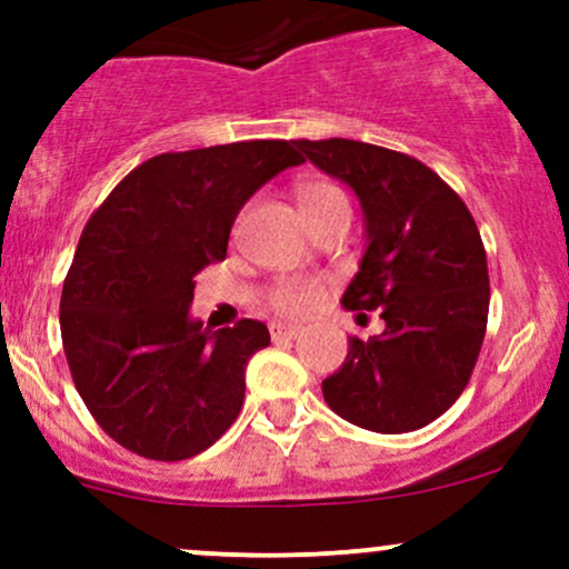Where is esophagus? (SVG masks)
<instances>
[{
  "label": "esophagus",
  "instance_id": "1",
  "mask_svg": "<svg viewBox=\"0 0 569 569\" xmlns=\"http://www.w3.org/2000/svg\"><path fill=\"white\" fill-rule=\"evenodd\" d=\"M269 332H272V341H295V338L302 336V327L274 321V325H269Z\"/></svg>",
  "mask_w": 569,
  "mask_h": 569
}]
</instances>
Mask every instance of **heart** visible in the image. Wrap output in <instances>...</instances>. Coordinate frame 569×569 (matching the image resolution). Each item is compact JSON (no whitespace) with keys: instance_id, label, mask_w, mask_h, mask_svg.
I'll return each mask as SVG.
<instances>
[{"instance_id":"heart-1","label":"heart","mask_w":569,"mask_h":569,"mask_svg":"<svg viewBox=\"0 0 569 569\" xmlns=\"http://www.w3.org/2000/svg\"><path fill=\"white\" fill-rule=\"evenodd\" d=\"M297 203H300L302 217L308 222L317 220V217L327 214V211L338 209V206H349L347 194L330 181H319V178H311V181H302L297 187ZM321 286L317 280L308 278H280L278 283L269 289V306L274 308L283 317H306L313 308L321 302Z\"/></svg>"}]
</instances>
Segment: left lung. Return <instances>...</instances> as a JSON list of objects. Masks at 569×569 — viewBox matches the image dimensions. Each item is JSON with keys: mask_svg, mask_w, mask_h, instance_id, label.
I'll return each instance as SVG.
<instances>
[{"mask_svg": "<svg viewBox=\"0 0 569 569\" xmlns=\"http://www.w3.org/2000/svg\"><path fill=\"white\" fill-rule=\"evenodd\" d=\"M295 146L358 194L366 252L341 306L386 321L380 336L349 338L347 360L321 382L325 401L371 432L427 427L460 399L485 341L490 278L479 228L460 194L407 153L341 137Z\"/></svg>", "mask_w": 569, "mask_h": 569, "instance_id": "1", "label": "left lung"}]
</instances>
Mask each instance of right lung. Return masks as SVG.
I'll return each mask as SVG.
<instances>
[{
	"mask_svg": "<svg viewBox=\"0 0 569 569\" xmlns=\"http://www.w3.org/2000/svg\"><path fill=\"white\" fill-rule=\"evenodd\" d=\"M295 142L250 140L159 153L131 170L79 237L60 297L73 386L114 443L159 462L200 455L237 421L263 321L211 332L189 319L194 274L222 261L239 209Z\"/></svg>",
	"mask_w": 569,
	"mask_h": 569,
	"instance_id": "add662e5",
	"label": "right lung"
}]
</instances>
